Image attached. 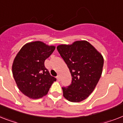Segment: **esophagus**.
I'll list each match as a JSON object with an SVG mask.
<instances>
[{
  "mask_svg": "<svg viewBox=\"0 0 123 123\" xmlns=\"http://www.w3.org/2000/svg\"><path fill=\"white\" fill-rule=\"evenodd\" d=\"M57 80H58V81H60V80H61V77H60V75L57 76Z\"/></svg>",
  "mask_w": 123,
  "mask_h": 123,
  "instance_id": "obj_1",
  "label": "esophagus"
}]
</instances>
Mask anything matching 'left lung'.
Instances as JSON below:
<instances>
[{"mask_svg":"<svg viewBox=\"0 0 123 123\" xmlns=\"http://www.w3.org/2000/svg\"><path fill=\"white\" fill-rule=\"evenodd\" d=\"M57 49L68 67L71 83L62 87L63 96L72 102L86 99L94 90L102 75V55L86 41H76L71 45H60Z\"/></svg>","mask_w":123,"mask_h":123,"instance_id":"8db88e82","label":"left lung"}]
</instances>
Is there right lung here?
<instances>
[{
	"label": "right lung",
	"mask_w": 123,
	"mask_h": 123,
	"mask_svg": "<svg viewBox=\"0 0 123 123\" xmlns=\"http://www.w3.org/2000/svg\"><path fill=\"white\" fill-rule=\"evenodd\" d=\"M55 47L42 42L28 43L21 49L12 64V74L17 86L24 95L37 99L47 94L56 78L50 74L44 62Z\"/></svg>",
	"instance_id": "right-lung-1"
}]
</instances>
